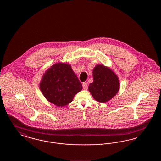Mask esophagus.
I'll use <instances>...</instances> for the list:
<instances>
[{
	"label": "esophagus",
	"mask_w": 161,
	"mask_h": 161,
	"mask_svg": "<svg viewBox=\"0 0 161 161\" xmlns=\"http://www.w3.org/2000/svg\"><path fill=\"white\" fill-rule=\"evenodd\" d=\"M83 89H84V90H87V87H88L87 84L86 83H83Z\"/></svg>",
	"instance_id": "1"
}]
</instances>
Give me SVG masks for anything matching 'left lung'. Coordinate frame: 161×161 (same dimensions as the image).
Returning <instances> with one entry per match:
<instances>
[{"label": "left lung", "instance_id": "obj_1", "mask_svg": "<svg viewBox=\"0 0 161 161\" xmlns=\"http://www.w3.org/2000/svg\"><path fill=\"white\" fill-rule=\"evenodd\" d=\"M93 78L88 90L93 98L98 102L106 103L119 91V78L108 67L103 64L96 65L93 70Z\"/></svg>", "mask_w": 161, "mask_h": 161}]
</instances>
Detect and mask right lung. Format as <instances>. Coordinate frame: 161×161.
Returning <instances> with one entry per match:
<instances>
[{"label":"right lung","mask_w":161,"mask_h":161,"mask_svg":"<svg viewBox=\"0 0 161 161\" xmlns=\"http://www.w3.org/2000/svg\"><path fill=\"white\" fill-rule=\"evenodd\" d=\"M40 91L46 100L58 107L68 105L83 86L66 63H58L47 69L40 83Z\"/></svg>","instance_id":"1"}]
</instances>
